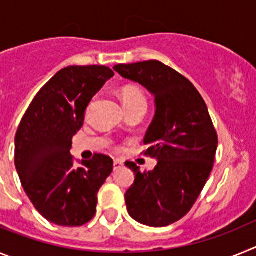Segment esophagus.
Listing matches in <instances>:
<instances>
[{
  "label": "esophagus",
  "mask_w": 256,
  "mask_h": 256,
  "mask_svg": "<svg viewBox=\"0 0 256 256\" xmlns=\"http://www.w3.org/2000/svg\"><path fill=\"white\" fill-rule=\"evenodd\" d=\"M122 166H124V161H122V160H114V161H113V168H114V170H118Z\"/></svg>",
  "instance_id": "esophagus-1"
}]
</instances>
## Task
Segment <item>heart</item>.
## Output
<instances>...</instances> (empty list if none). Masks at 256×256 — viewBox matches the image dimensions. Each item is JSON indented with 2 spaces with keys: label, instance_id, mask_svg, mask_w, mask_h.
I'll list each match as a JSON object with an SVG mask.
<instances>
[{
  "label": "heart",
  "instance_id": "obj_1",
  "mask_svg": "<svg viewBox=\"0 0 256 256\" xmlns=\"http://www.w3.org/2000/svg\"><path fill=\"white\" fill-rule=\"evenodd\" d=\"M122 102L125 104V108L135 104H146V95L138 86L126 85L121 88Z\"/></svg>",
  "mask_w": 256,
  "mask_h": 256
}]
</instances>
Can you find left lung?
Instances as JSON below:
<instances>
[{
  "instance_id": "1",
  "label": "left lung",
  "mask_w": 256,
  "mask_h": 256,
  "mask_svg": "<svg viewBox=\"0 0 256 256\" xmlns=\"http://www.w3.org/2000/svg\"><path fill=\"white\" fill-rule=\"evenodd\" d=\"M113 70L148 88L156 100L143 153L158 162L153 171H140L126 161L135 172L125 194L128 214L146 226H170L190 212L210 176L216 130L198 90L171 66L146 60L118 64Z\"/></svg>"
}]
</instances>
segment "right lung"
<instances>
[{
  "mask_svg": "<svg viewBox=\"0 0 256 256\" xmlns=\"http://www.w3.org/2000/svg\"><path fill=\"white\" fill-rule=\"evenodd\" d=\"M113 74L106 66L63 68L36 94L18 128L15 168L22 186L36 210L56 226L88 223L113 170L110 156L95 153L81 168L70 156L88 103Z\"/></svg>",
  "mask_w": 256,
  "mask_h": 256,
  "instance_id": "1",
  "label": "right lung"
}]
</instances>
